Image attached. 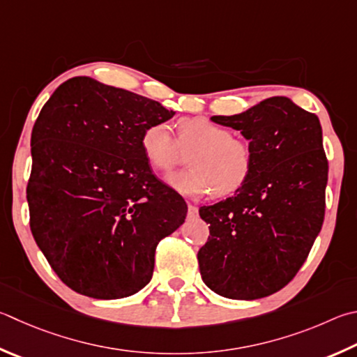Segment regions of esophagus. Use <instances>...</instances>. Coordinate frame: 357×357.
<instances>
[{"label":"esophagus","mask_w":357,"mask_h":357,"mask_svg":"<svg viewBox=\"0 0 357 357\" xmlns=\"http://www.w3.org/2000/svg\"><path fill=\"white\" fill-rule=\"evenodd\" d=\"M187 213H189V217H197L198 215V207L193 206V204H189V211H187Z\"/></svg>","instance_id":"34e87169"}]
</instances>
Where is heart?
I'll return each instance as SVG.
<instances>
[{
	"instance_id": "b5f03b06",
	"label": "heart",
	"mask_w": 357,
	"mask_h": 357,
	"mask_svg": "<svg viewBox=\"0 0 357 357\" xmlns=\"http://www.w3.org/2000/svg\"><path fill=\"white\" fill-rule=\"evenodd\" d=\"M142 151L154 170L170 172L190 153V168L173 173L167 183L184 197H228L248 183L255 170V151L228 128L204 116H184L178 121V139L167 123H153L140 139Z\"/></svg>"
}]
</instances>
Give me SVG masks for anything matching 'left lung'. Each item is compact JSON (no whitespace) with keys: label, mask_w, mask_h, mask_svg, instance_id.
Instances as JSON below:
<instances>
[{"label":"left lung","mask_w":357,"mask_h":357,"mask_svg":"<svg viewBox=\"0 0 357 357\" xmlns=\"http://www.w3.org/2000/svg\"><path fill=\"white\" fill-rule=\"evenodd\" d=\"M212 121L250 140L255 170L234 197L199 207L209 225L199 273L218 295L257 300L294 280L321 229L328 183L321 126L286 96Z\"/></svg>","instance_id":"1"}]
</instances>
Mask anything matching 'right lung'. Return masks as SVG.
I'll return each mask as SVG.
<instances>
[{"label":"right lung","mask_w":357,"mask_h":357,"mask_svg":"<svg viewBox=\"0 0 357 357\" xmlns=\"http://www.w3.org/2000/svg\"><path fill=\"white\" fill-rule=\"evenodd\" d=\"M173 115L86 76L63 82L42 107L31 135L29 226L71 290L116 300L150 282L156 246L184 223L187 204L154 176L140 139Z\"/></svg>","instance_id":"right-lung-1"}]
</instances>
